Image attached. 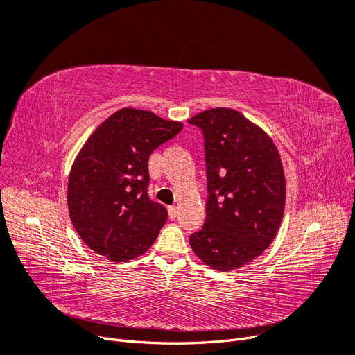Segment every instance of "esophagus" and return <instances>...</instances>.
Returning a JSON list of instances; mask_svg holds the SVG:
<instances>
[{
    "instance_id": "esophagus-1",
    "label": "esophagus",
    "mask_w": 355,
    "mask_h": 355,
    "mask_svg": "<svg viewBox=\"0 0 355 355\" xmlns=\"http://www.w3.org/2000/svg\"><path fill=\"white\" fill-rule=\"evenodd\" d=\"M168 216H170V219H175L178 216V207L176 206L168 207Z\"/></svg>"
}]
</instances>
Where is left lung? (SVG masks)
<instances>
[{
	"label": "left lung",
	"mask_w": 355,
	"mask_h": 355,
	"mask_svg": "<svg viewBox=\"0 0 355 355\" xmlns=\"http://www.w3.org/2000/svg\"><path fill=\"white\" fill-rule=\"evenodd\" d=\"M188 123L204 136L209 191L206 222L189 244L213 270H237L261 256L280 228L286 202L280 154L259 125L235 110L211 108Z\"/></svg>",
	"instance_id": "left-lung-1"
}]
</instances>
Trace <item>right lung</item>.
<instances>
[{
  "label": "right lung",
  "instance_id": "add662e5",
  "mask_svg": "<svg viewBox=\"0 0 355 355\" xmlns=\"http://www.w3.org/2000/svg\"><path fill=\"white\" fill-rule=\"evenodd\" d=\"M184 124L154 112L123 108L96 128L75 158L68 180V210L75 231L111 262L144 254L167 220L148 196V161Z\"/></svg>",
  "mask_w": 355,
  "mask_h": 355
}]
</instances>
